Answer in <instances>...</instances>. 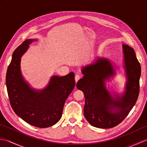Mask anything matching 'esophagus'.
<instances>
[{
	"mask_svg": "<svg viewBox=\"0 0 147 147\" xmlns=\"http://www.w3.org/2000/svg\"><path fill=\"white\" fill-rule=\"evenodd\" d=\"M81 78H82V76H81L80 74H76V75L75 76V81H76V82H78V81L80 80Z\"/></svg>",
	"mask_w": 147,
	"mask_h": 147,
	"instance_id": "esophagus-1",
	"label": "esophagus"
}]
</instances>
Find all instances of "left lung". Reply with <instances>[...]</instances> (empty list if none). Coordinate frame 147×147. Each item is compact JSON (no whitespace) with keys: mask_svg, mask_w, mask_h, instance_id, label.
<instances>
[{"mask_svg":"<svg viewBox=\"0 0 147 147\" xmlns=\"http://www.w3.org/2000/svg\"><path fill=\"white\" fill-rule=\"evenodd\" d=\"M123 48L127 82L121 98H113L106 89L105 80L114 74L113 66L106 59H98L84 67V76L77 83V88L85 98L84 115L93 126L105 129L116 126L127 117L138 99L141 66L133 49L125 44ZM115 109L117 110L114 112Z\"/></svg>","mask_w":147,"mask_h":147,"instance_id":"obj_1","label":"left lung"}]
</instances>
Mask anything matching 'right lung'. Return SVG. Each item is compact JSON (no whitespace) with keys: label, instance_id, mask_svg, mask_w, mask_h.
<instances>
[{"label":"right lung","instance_id":"add662e5","mask_svg":"<svg viewBox=\"0 0 147 147\" xmlns=\"http://www.w3.org/2000/svg\"><path fill=\"white\" fill-rule=\"evenodd\" d=\"M34 40L28 39L15 49L7 68L5 82L9 102L14 112L31 125L44 128L61 118L64 103L75 86L74 74L52 78L49 85L36 92L25 83L20 71L21 57Z\"/></svg>","mask_w":147,"mask_h":147}]
</instances>
